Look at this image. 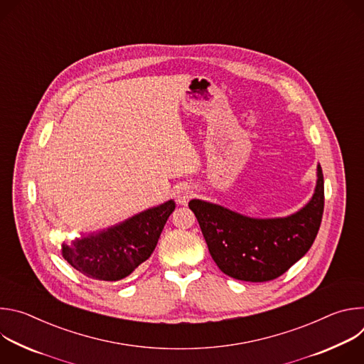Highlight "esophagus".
Segmentation results:
<instances>
[{
    "mask_svg": "<svg viewBox=\"0 0 364 364\" xmlns=\"http://www.w3.org/2000/svg\"><path fill=\"white\" fill-rule=\"evenodd\" d=\"M191 197H193V191L188 186H181L176 190V201L181 205H186Z\"/></svg>",
    "mask_w": 364,
    "mask_h": 364,
    "instance_id": "obj_1",
    "label": "esophagus"
}]
</instances>
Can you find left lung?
<instances>
[{
    "mask_svg": "<svg viewBox=\"0 0 364 364\" xmlns=\"http://www.w3.org/2000/svg\"><path fill=\"white\" fill-rule=\"evenodd\" d=\"M311 201L292 216L250 219L222 205L191 200L207 247L219 269L240 281L268 282L285 274L314 243L324 212V178Z\"/></svg>",
    "mask_w": 364,
    "mask_h": 364,
    "instance_id": "1",
    "label": "left lung"
}]
</instances>
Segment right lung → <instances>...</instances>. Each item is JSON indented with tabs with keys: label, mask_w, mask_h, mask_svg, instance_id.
Instances as JSON below:
<instances>
[{
	"label": "right lung",
	"mask_w": 364,
	"mask_h": 364,
	"mask_svg": "<svg viewBox=\"0 0 364 364\" xmlns=\"http://www.w3.org/2000/svg\"><path fill=\"white\" fill-rule=\"evenodd\" d=\"M174 207L170 200L107 232L75 240L70 246L65 243L63 257L89 278L119 281L151 256Z\"/></svg>",
	"instance_id": "right-lung-1"
}]
</instances>
